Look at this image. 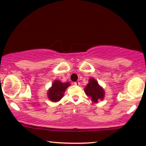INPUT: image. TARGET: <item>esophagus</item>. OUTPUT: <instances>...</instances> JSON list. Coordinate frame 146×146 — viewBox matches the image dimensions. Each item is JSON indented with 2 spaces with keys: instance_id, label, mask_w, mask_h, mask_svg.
<instances>
[{
  "instance_id": "34e87169",
  "label": "esophagus",
  "mask_w": 146,
  "mask_h": 146,
  "mask_svg": "<svg viewBox=\"0 0 146 146\" xmlns=\"http://www.w3.org/2000/svg\"><path fill=\"white\" fill-rule=\"evenodd\" d=\"M74 84L75 85V86H79V84H80V83H79V82H76L74 83Z\"/></svg>"
}]
</instances>
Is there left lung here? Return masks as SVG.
I'll list each match as a JSON object with an SVG mask.
<instances>
[{
    "label": "left lung",
    "instance_id": "8db88e82",
    "mask_svg": "<svg viewBox=\"0 0 146 146\" xmlns=\"http://www.w3.org/2000/svg\"><path fill=\"white\" fill-rule=\"evenodd\" d=\"M86 94L92 99L93 102L96 103L98 101L102 100L104 98V90L99 86L97 81L94 78L89 79V83L87 84L84 89Z\"/></svg>",
    "mask_w": 146,
    "mask_h": 146
}]
</instances>
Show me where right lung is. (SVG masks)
I'll list each match as a JSON object with an SVG mask.
<instances>
[{"label":"right lung","mask_w":146,"mask_h":146,"mask_svg":"<svg viewBox=\"0 0 146 146\" xmlns=\"http://www.w3.org/2000/svg\"><path fill=\"white\" fill-rule=\"evenodd\" d=\"M69 83H62L58 80H55L52 87L48 91V97L50 100L53 102H56L60 100L64 96V92L70 86Z\"/></svg>","instance_id":"add662e5"}]
</instances>
